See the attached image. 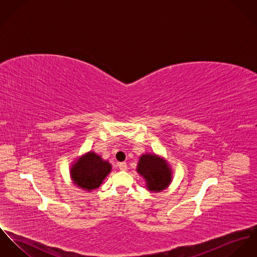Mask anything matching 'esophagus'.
I'll use <instances>...</instances> for the list:
<instances>
[{
    "label": "esophagus",
    "mask_w": 257,
    "mask_h": 257,
    "mask_svg": "<svg viewBox=\"0 0 257 257\" xmlns=\"http://www.w3.org/2000/svg\"><path fill=\"white\" fill-rule=\"evenodd\" d=\"M118 167L120 170L124 171V170L127 169V164H126V162H119Z\"/></svg>",
    "instance_id": "34e87169"
}]
</instances>
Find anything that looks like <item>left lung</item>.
I'll return each instance as SVG.
<instances>
[{
  "mask_svg": "<svg viewBox=\"0 0 257 257\" xmlns=\"http://www.w3.org/2000/svg\"><path fill=\"white\" fill-rule=\"evenodd\" d=\"M137 172L144 177L151 192L159 193L166 189L172 180V170L164 159L157 155L146 154L139 160Z\"/></svg>",
  "mask_w": 257,
  "mask_h": 257,
  "instance_id": "8db88e82",
  "label": "left lung"
}]
</instances>
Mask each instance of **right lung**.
<instances>
[{
	"mask_svg": "<svg viewBox=\"0 0 257 257\" xmlns=\"http://www.w3.org/2000/svg\"><path fill=\"white\" fill-rule=\"evenodd\" d=\"M110 170L111 165L108 161L103 160L94 152H89L71 166L70 175L77 187L91 192L99 188Z\"/></svg>",
	"mask_w": 257,
	"mask_h": 257,
	"instance_id": "obj_1",
	"label": "right lung"
}]
</instances>
